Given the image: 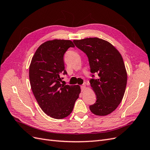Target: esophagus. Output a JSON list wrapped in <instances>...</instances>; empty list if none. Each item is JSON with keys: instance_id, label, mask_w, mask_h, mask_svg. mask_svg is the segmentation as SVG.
Wrapping results in <instances>:
<instances>
[{"instance_id": "34e87169", "label": "esophagus", "mask_w": 150, "mask_h": 150, "mask_svg": "<svg viewBox=\"0 0 150 150\" xmlns=\"http://www.w3.org/2000/svg\"><path fill=\"white\" fill-rule=\"evenodd\" d=\"M85 88H86V86H85V84H83V85H82V86H81V91H82V92L84 91V90H85Z\"/></svg>"}]
</instances>
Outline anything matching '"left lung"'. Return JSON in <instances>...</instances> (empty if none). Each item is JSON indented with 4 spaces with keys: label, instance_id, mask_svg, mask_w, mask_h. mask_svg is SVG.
Wrapping results in <instances>:
<instances>
[{
    "label": "left lung",
    "instance_id": "1",
    "mask_svg": "<svg viewBox=\"0 0 150 150\" xmlns=\"http://www.w3.org/2000/svg\"><path fill=\"white\" fill-rule=\"evenodd\" d=\"M73 42L87 55L91 72L98 75L97 79L90 80L96 95V103L89 106L91 111L97 116L110 114L121 102L127 83V72L121 54L111 43L98 38Z\"/></svg>",
    "mask_w": 150,
    "mask_h": 150
}]
</instances>
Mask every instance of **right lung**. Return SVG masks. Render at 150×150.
<instances>
[{
  "mask_svg": "<svg viewBox=\"0 0 150 150\" xmlns=\"http://www.w3.org/2000/svg\"><path fill=\"white\" fill-rule=\"evenodd\" d=\"M74 45L70 40L54 39L36 50L29 66V79L34 96L42 110L54 119H62L73 110L81 88L79 85L61 84L67 74L63 57Z\"/></svg>",
  "mask_w": 150,
  "mask_h": 150,
  "instance_id": "add662e5",
  "label": "right lung"
}]
</instances>
